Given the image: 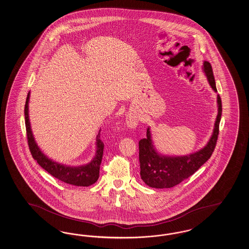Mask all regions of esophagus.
I'll return each instance as SVG.
<instances>
[{
    "instance_id": "34e87169",
    "label": "esophagus",
    "mask_w": 249,
    "mask_h": 249,
    "mask_svg": "<svg viewBox=\"0 0 249 249\" xmlns=\"http://www.w3.org/2000/svg\"><path fill=\"white\" fill-rule=\"evenodd\" d=\"M139 121H140V118L137 115L132 114V113L127 115V117H126L127 128L129 129H135L139 125Z\"/></svg>"
}]
</instances>
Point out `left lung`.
<instances>
[{"label":"left lung","mask_w":249,"mask_h":249,"mask_svg":"<svg viewBox=\"0 0 249 249\" xmlns=\"http://www.w3.org/2000/svg\"><path fill=\"white\" fill-rule=\"evenodd\" d=\"M202 71L206 75L210 87L217 92L212 67L209 61H204ZM217 115L213 132L209 142L199 150L183 156H168L160 153L155 147L150 128L147 129V138L139 142L141 177L150 188H172L193 175L209 158L215 149L221 120L222 103L220 96H216Z\"/></svg>","instance_id":"left-lung-1"}]
</instances>
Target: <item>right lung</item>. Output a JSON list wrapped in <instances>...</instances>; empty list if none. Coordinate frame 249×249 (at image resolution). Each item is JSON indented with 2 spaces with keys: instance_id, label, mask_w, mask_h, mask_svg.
Here are the masks:
<instances>
[{
  "instance_id": "1",
  "label": "right lung",
  "mask_w": 249,
  "mask_h": 249,
  "mask_svg": "<svg viewBox=\"0 0 249 249\" xmlns=\"http://www.w3.org/2000/svg\"><path fill=\"white\" fill-rule=\"evenodd\" d=\"M29 91L26 98V103L24 107V116H25V126L27 132L28 144L32 156L41 168L45 169L48 173L53 176L59 180L80 187H89L98 180L100 176V166H101L104 144L100 140V132L96 137V152L93 159L85 165L81 166H68L59 162L54 161L44 154L38 144L35 142L31 122L29 118V101H30Z\"/></svg>"
}]
</instances>
